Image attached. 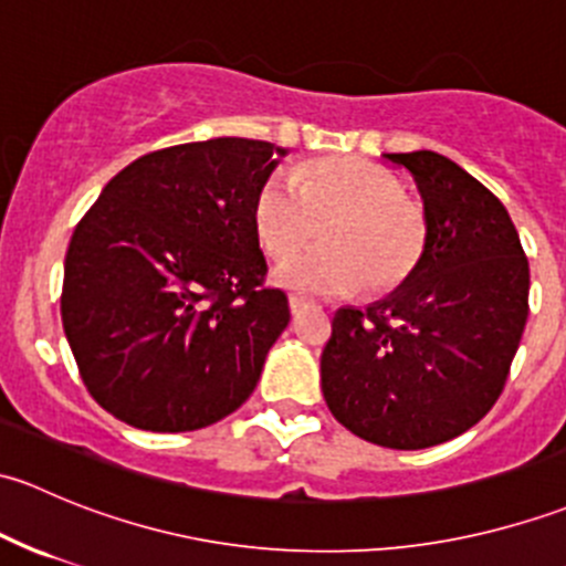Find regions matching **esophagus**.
<instances>
[{
  "instance_id": "esophagus-1",
  "label": "esophagus",
  "mask_w": 566,
  "mask_h": 566,
  "mask_svg": "<svg viewBox=\"0 0 566 566\" xmlns=\"http://www.w3.org/2000/svg\"><path fill=\"white\" fill-rule=\"evenodd\" d=\"M304 310H310V301L301 298V295H290V315H301Z\"/></svg>"
}]
</instances>
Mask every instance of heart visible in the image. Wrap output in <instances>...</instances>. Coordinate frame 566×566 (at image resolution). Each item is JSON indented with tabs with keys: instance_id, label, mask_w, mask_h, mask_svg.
<instances>
[{
	"instance_id": "b5f03b06",
	"label": "heart",
	"mask_w": 566,
	"mask_h": 566,
	"mask_svg": "<svg viewBox=\"0 0 566 566\" xmlns=\"http://www.w3.org/2000/svg\"><path fill=\"white\" fill-rule=\"evenodd\" d=\"M326 224L329 247L287 256L273 284L306 295L391 293L424 247V221L402 182L364 158H323L298 175L273 172L254 197V230L271 256L292 254Z\"/></svg>"
}]
</instances>
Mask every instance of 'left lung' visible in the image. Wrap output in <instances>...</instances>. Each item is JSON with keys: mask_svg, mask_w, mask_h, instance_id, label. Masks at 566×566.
<instances>
[{"mask_svg": "<svg viewBox=\"0 0 566 566\" xmlns=\"http://www.w3.org/2000/svg\"><path fill=\"white\" fill-rule=\"evenodd\" d=\"M424 205L410 276L334 315L319 384L334 419L386 449H427L495 405L528 319V260L504 205L432 150L384 153Z\"/></svg>", "mask_w": 566, "mask_h": 566, "instance_id": "8db88e82", "label": "left lung"}]
</instances>
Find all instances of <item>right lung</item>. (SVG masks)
<instances>
[{
    "mask_svg": "<svg viewBox=\"0 0 566 566\" xmlns=\"http://www.w3.org/2000/svg\"><path fill=\"white\" fill-rule=\"evenodd\" d=\"M284 147L219 136L147 153L106 182L65 254L62 328L114 419L188 432L241 408L290 323L262 287L254 197Z\"/></svg>",
    "mask_w": 566,
    "mask_h": 566,
    "instance_id": "right-lung-1",
    "label": "right lung"
}]
</instances>
